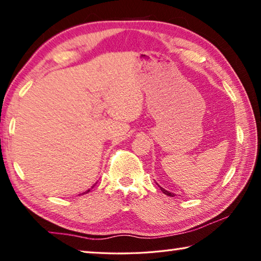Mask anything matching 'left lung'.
Returning <instances> with one entry per match:
<instances>
[{"mask_svg": "<svg viewBox=\"0 0 261 261\" xmlns=\"http://www.w3.org/2000/svg\"><path fill=\"white\" fill-rule=\"evenodd\" d=\"M156 184H158V182H156ZM158 186L161 188V191H162V193H163V194H165V195H168V196H172V197L174 196V194H173V193H171V192L167 191V189H164L163 187H161L160 185H158Z\"/></svg>", "mask_w": 261, "mask_h": 261, "instance_id": "8db88e82", "label": "left lung"}]
</instances>
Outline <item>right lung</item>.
Wrapping results in <instances>:
<instances>
[{"mask_svg": "<svg viewBox=\"0 0 261 261\" xmlns=\"http://www.w3.org/2000/svg\"><path fill=\"white\" fill-rule=\"evenodd\" d=\"M93 186H94V185H93ZM93 186H92L91 188H93ZM90 191H91V189H88V191H87V192H84V193H82V195H83V194H87V193H89Z\"/></svg>", "mask_w": 261, "mask_h": 261, "instance_id": "right-lung-1", "label": "right lung"}]
</instances>
